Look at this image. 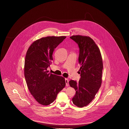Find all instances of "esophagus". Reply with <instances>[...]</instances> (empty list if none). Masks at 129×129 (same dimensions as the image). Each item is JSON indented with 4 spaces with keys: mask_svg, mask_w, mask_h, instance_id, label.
<instances>
[{
    "mask_svg": "<svg viewBox=\"0 0 129 129\" xmlns=\"http://www.w3.org/2000/svg\"><path fill=\"white\" fill-rule=\"evenodd\" d=\"M65 82H66V86H69V79H67V78H65Z\"/></svg>",
    "mask_w": 129,
    "mask_h": 129,
    "instance_id": "1",
    "label": "esophagus"
}]
</instances>
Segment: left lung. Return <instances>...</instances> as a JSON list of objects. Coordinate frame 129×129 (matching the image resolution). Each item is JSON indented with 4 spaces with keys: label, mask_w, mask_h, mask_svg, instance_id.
Wrapping results in <instances>:
<instances>
[{
    "label": "left lung",
    "mask_w": 129,
    "mask_h": 129,
    "mask_svg": "<svg viewBox=\"0 0 129 129\" xmlns=\"http://www.w3.org/2000/svg\"><path fill=\"white\" fill-rule=\"evenodd\" d=\"M70 38L78 44L79 49L78 62L81 66L78 82L69 81L76 90L72 102L78 107L88 105L93 100L102 83L103 60L100 50L89 37L73 35Z\"/></svg>",
    "instance_id": "left-lung-1"
}]
</instances>
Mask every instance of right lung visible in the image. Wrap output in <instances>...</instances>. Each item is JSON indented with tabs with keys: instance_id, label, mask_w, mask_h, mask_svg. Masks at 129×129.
Returning a JSON list of instances; mask_svg holds the SVG:
<instances>
[{
	"instance_id": "add662e5",
	"label": "right lung",
	"mask_w": 129,
	"mask_h": 129,
	"mask_svg": "<svg viewBox=\"0 0 129 129\" xmlns=\"http://www.w3.org/2000/svg\"><path fill=\"white\" fill-rule=\"evenodd\" d=\"M66 38H42L32 43L26 52L24 72L28 88L36 101L43 106L53 102L66 85L65 78L47 70L53 60L54 50Z\"/></svg>"
}]
</instances>
